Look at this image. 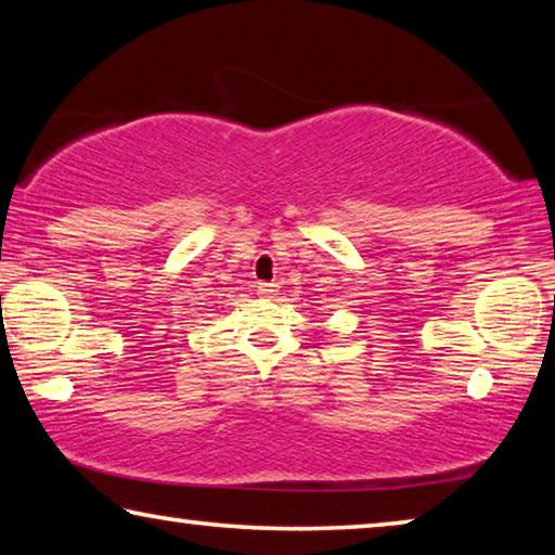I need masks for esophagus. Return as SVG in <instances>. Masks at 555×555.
Masks as SVG:
<instances>
[{
	"mask_svg": "<svg viewBox=\"0 0 555 555\" xmlns=\"http://www.w3.org/2000/svg\"><path fill=\"white\" fill-rule=\"evenodd\" d=\"M257 291L261 296H276V284H269V281H259L257 284Z\"/></svg>",
	"mask_w": 555,
	"mask_h": 555,
	"instance_id": "obj_1",
	"label": "esophagus"
}]
</instances>
